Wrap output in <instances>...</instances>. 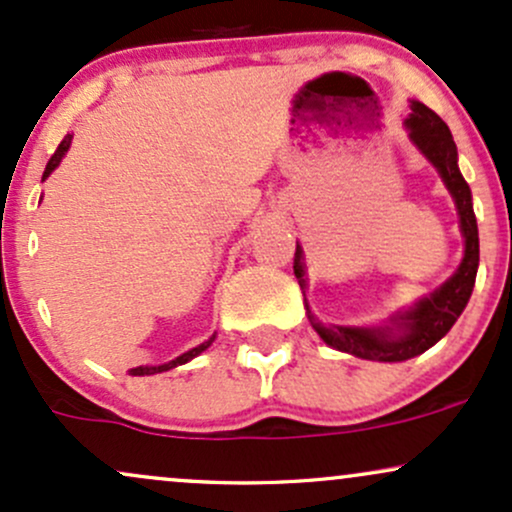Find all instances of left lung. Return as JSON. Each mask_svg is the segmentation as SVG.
<instances>
[{
	"mask_svg": "<svg viewBox=\"0 0 512 512\" xmlns=\"http://www.w3.org/2000/svg\"><path fill=\"white\" fill-rule=\"evenodd\" d=\"M404 125L409 129L411 142L433 163V168L438 170L452 199H455L464 238V257L460 267L440 289L433 291L431 296L421 298L419 303H414L404 313H397L390 320V325L383 327H325L322 322L315 320V315L310 313V305L305 303L310 325L320 334L322 342L330 344L332 349L344 351V354L385 363L407 361V358L424 354L450 332V327L455 325L469 296H472L479 267V231L472 207V190H469L467 180L462 178L460 166H457V146L452 142L448 125L419 101H411V115ZM293 274H296L305 296V286L308 284H305L301 245H296Z\"/></svg>",
	"mask_w": 512,
	"mask_h": 512,
	"instance_id": "1",
	"label": "left lung"
}]
</instances>
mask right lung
Instances as JSON below:
<instances>
[{
	"instance_id": "obj_1",
	"label": "right lung",
	"mask_w": 512,
	"mask_h": 512,
	"mask_svg": "<svg viewBox=\"0 0 512 512\" xmlns=\"http://www.w3.org/2000/svg\"><path fill=\"white\" fill-rule=\"evenodd\" d=\"M72 137H74V134H67V137H64L62 142H60V146H57V151H55V154H52V158L48 161V166H45L43 180H48L52 170H55L57 166H60V161L64 158V154H67L69 146H72ZM214 339H216V334H211V337L207 339V342L199 344V346H195V349L185 351V354L178 356V358H173V361L161 363V366H139V368H132V370H129V375H154V373H163V370H170V368H175V366H182V363L192 361V358L202 354V351H207L209 346H211V342H214Z\"/></svg>"
}]
</instances>
